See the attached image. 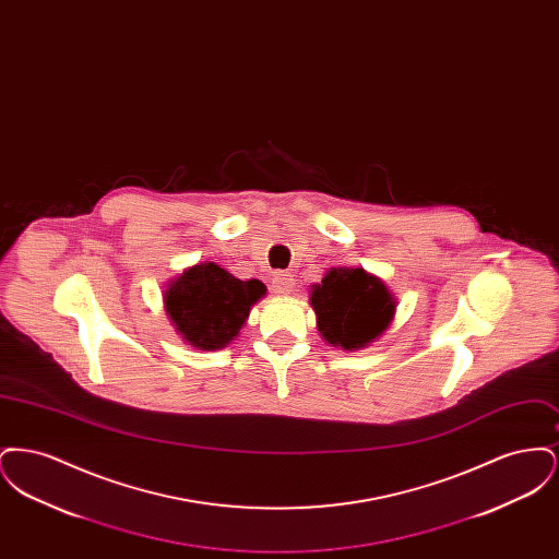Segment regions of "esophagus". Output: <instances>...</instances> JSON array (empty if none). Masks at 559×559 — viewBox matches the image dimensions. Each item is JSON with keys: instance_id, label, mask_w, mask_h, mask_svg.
<instances>
[{"instance_id": "obj_1", "label": "esophagus", "mask_w": 559, "mask_h": 559, "mask_svg": "<svg viewBox=\"0 0 559 559\" xmlns=\"http://www.w3.org/2000/svg\"><path fill=\"white\" fill-rule=\"evenodd\" d=\"M293 285H295V281L289 272H276L272 278V292L276 295H287L292 292Z\"/></svg>"}]
</instances>
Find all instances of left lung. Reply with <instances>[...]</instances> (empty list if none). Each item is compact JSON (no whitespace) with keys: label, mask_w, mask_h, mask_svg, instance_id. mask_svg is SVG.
I'll return each mask as SVG.
<instances>
[{"label":"left lung","mask_w":559,"mask_h":559,"mask_svg":"<svg viewBox=\"0 0 559 559\" xmlns=\"http://www.w3.org/2000/svg\"><path fill=\"white\" fill-rule=\"evenodd\" d=\"M310 304L326 344L358 349L377 340L396 312V297L362 267H333L312 287Z\"/></svg>","instance_id":"1"}]
</instances>
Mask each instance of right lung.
<instances>
[{
	"label": "right lung",
	"instance_id": "right-lung-1",
	"mask_svg": "<svg viewBox=\"0 0 559 559\" xmlns=\"http://www.w3.org/2000/svg\"><path fill=\"white\" fill-rule=\"evenodd\" d=\"M266 295L258 278L240 281L207 262L185 270L163 293L165 312L188 346L222 349L239 335L253 304Z\"/></svg>",
	"mask_w": 559,
	"mask_h": 559
}]
</instances>
